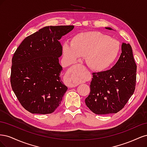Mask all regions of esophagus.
Instances as JSON below:
<instances>
[{"mask_svg":"<svg viewBox=\"0 0 147 147\" xmlns=\"http://www.w3.org/2000/svg\"><path fill=\"white\" fill-rule=\"evenodd\" d=\"M67 86L70 88H73V87H76L78 85V83H72V82H67Z\"/></svg>","mask_w":147,"mask_h":147,"instance_id":"34e87169","label":"esophagus"}]
</instances>
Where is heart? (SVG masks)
<instances>
[{
	"mask_svg": "<svg viewBox=\"0 0 147 147\" xmlns=\"http://www.w3.org/2000/svg\"><path fill=\"white\" fill-rule=\"evenodd\" d=\"M121 51V45L116 39L99 32H86L76 34L72 37L70 45L64 43L63 52L69 63L77 61L78 57H85L88 66L91 70L102 71L112 65ZM77 76L69 77L68 82L79 83Z\"/></svg>",
	"mask_w": 147,
	"mask_h": 147,
	"instance_id": "1",
	"label": "heart"
}]
</instances>
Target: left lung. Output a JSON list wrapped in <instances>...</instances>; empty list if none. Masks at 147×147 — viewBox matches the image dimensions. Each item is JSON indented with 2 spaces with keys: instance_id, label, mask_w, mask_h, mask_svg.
I'll use <instances>...</instances> for the list:
<instances>
[{
  "instance_id": "left-lung-1",
  "label": "left lung",
  "mask_w": 147,
  "mask_h": 147,
  "mask_svg": "<svg viewBox=\"0 0 147 147\" xmlns=\"http://www.w3.org/2000/svg\"><path fill=\"white\" fill-rule=\"evenodd\" d=\"M105 29L112 30L110 28ZM121 51L118 61L112 69L92 73L91 91L85 104L95 114L117 113L134 92L137 65L132 47L129 43H123Z\"/></svg>"
}]
</instances>
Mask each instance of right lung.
Segmentation results:
<instances>
[{
  "instance_id": "right-lung-1",
  "label": "right lung",
  "mask_w": 147,
  "mask_h": 147,
  "mask_svg": "<svg viewBox=\"0 0 147 147\" xmlns=\"http://www.w3.org/2000/svg\"><path fill=\"white\" fill-rule=\"evenodd\" d=\"M74 26H46L24 39L12 57L10 83L21 105L32 113L55 112L67 90L61 78L59 40Z\"/></svg>"
}]
</instances>
